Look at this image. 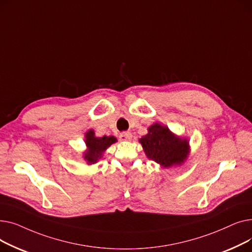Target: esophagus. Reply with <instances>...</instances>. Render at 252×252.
I'll use <instances>...</instances> for the list:
<instances>
[{
  "label": "esophagus",
  "instance_id": "1",
  "mask_svg": "<svg viewBox=\"0 0 252 252\" xmlns=\"http://www.w3.org/2000/svg\"><path fill=\"white\" fill-rule=\"evenodd\" d=\"M119 140L121 141H130L131 140V134L128 131H124L121 135H119Z\"/></svg>",
  "mask_w": 252,
  "mask_h": 252
}]
</instances>
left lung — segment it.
<instances>
[{"mask_svg":"<svg viewBox=\"0 0 252 252\" xmlns=\"http://www.w3.org/2000/svg\"><path fill=\"white\" fill-rule=\"evenodd\" d=\"M140 143L149 159L162 167L184 163L190 153L186 138L176 136L166 126L157 123L148 127V134L140 139Z\"/></svg>","mask_w":252,"mask_h":252,"instance_id":"1","label":"left lung"}]
</instances>
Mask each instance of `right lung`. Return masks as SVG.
Instances as JSON below:
<instances>
[{"label": "right lung", "mask_w": 252, "mask_h": 252, "mask_svg": "<svg viewBox=\"0 0 252 252\" xmlns=\"http://www.w3.org/2000/svg\"><path fill=\"white\" fill-rule=\"evenodd\" d=\"M117 140L113 136H104L102 138L95 137V133L93 129L88 130L86 133V145H87V151L84 154L85 160L88 164L96 163L100 158L102 157L104 151L107 149L113 143Z\"/></svg>", "instance_id": "right-lung-1"}]
</instances>
